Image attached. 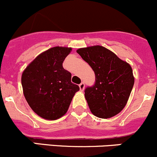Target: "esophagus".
<instances>
[{"instance_id": "esophagus-1", "label": "esophagus", "mask_w": 157, "mask_h": 157, "mask_svg": "<svg viewBox=\"0 0 157 157\" xmlns=\"http://www.w3.org/2000/svg\"><path fill=\"white\" fill-rule=\"evenodd\" d=\"M79 86H80V90H81V91H83V90H84V88H85V84H84V83H83V82H82V83H80V85H79Z\"/></svg>"}]
</instances>
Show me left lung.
Segmentation results:
<instances>
[{"label": "left lung", "instance_id": "8db88e82", "mask_svg": "<svg viewBox=\"0 0 157 157\" xmlns=\"http://www.w3.org/2000/svg\"><path fill=\"white\" fill-rule=\"evenodd\" d=\"M96 75L94 86L85 90V98L95 116L109 118L127 104L134 83L131 65L101 45L77 50Z\"/></svg>", "mask_w": 157, "mask_h": 157}]
</instances>
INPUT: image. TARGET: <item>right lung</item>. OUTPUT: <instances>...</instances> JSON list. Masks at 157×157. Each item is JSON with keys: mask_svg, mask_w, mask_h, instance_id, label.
<instances>
[{"mask_svg": "<svg viewBox=\"0 0 157 157\" xmlns=\"http://www.w3.org/2000/svg\"><path fill=\"white\" fill-rule=\"evenodd\" d=\"M68 47H53L38 55L22 74L23 95L30 108L41 118L56 120L68 110L80 88L71 83V74L63 67L71 53Z\"/></svg>", "mask_w": 157, "mask_h": 157, "instance_id": "1", "label": "right lung"}]
</instances>
